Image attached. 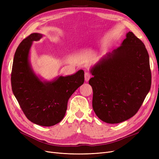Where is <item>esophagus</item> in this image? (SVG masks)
Masks as SVG:
<instances>
[{
    "mask_svg": "<svg viewBox=\"0 0 159 159\" xmlns=\"http://www.w3.org/2000/svg\"><path fill=\"white\" fill-rule=\"evenodd\" d=\"M91 75L89 72H88V71L85 72V80L86 81H88L90 79V78H91Z\"/></svg>",
    "mask_w": 159,
    "mask_h": 159,
    "instance_id": "1",
    "label": "esophagus"
}]
</instances>
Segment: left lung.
Segmentation results:
<instances>
[{
  "mask_svg": "<svg viewBox=\"0 0 159 159\" xmlns=\"http://www.w3.org/2000/svg\"><path fill=\"white\" fill-rule=\"evenodd\" d=\"M121 46L91 72L93 109L102 121L119 123L133 117L151 86L149 56L143 42L129 32Z\"/></svg>",
  "mask_w": 159,
  "mask_h": 159,
  "instance_id": "obj_1",
  "label": "left lung"
}]
</instances>
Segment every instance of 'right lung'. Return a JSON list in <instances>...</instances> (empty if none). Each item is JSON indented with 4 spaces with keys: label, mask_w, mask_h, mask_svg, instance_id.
<instances>
[{
    "label": "right lung",
    "mask_w": 159,
    "mask_h": 159,
    "mask_svg": "<svg viewBox=\"0 0 159 159\" xmlns=\"http://www.w3.org/2000/svg\"><path fill=\"white\" fill-rule=\"evenodd\" d=\"M42 36L38 33L31 34L18 46L13 60L11 86L27 119L39 125L50 127L64 118L69 98L84 82V71L81 70L74 75L42 82L28 61L32 42Z\"/></svg>",
    "instance_id": "obj_1"
}]
</instances>
